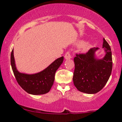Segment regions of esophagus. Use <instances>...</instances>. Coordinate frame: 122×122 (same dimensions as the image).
<instances>
[{
	"label": "esophagus",
	"instance_id": "1",
	"mask_svg": "<svg viewBox=\"0 0 122 122\" xmlns=\"http://www.w3.org/2000/svg\"><path fill=\"white\" fill-rule=\"evenodd\" d=\"M64 57H65V59H70V58H72V56H71V54L69 51H67V52L65 53Z\"/></svg>",
	"mask_w": 122,
	"mask_h": 122
}]
</instances>
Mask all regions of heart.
I'll return each instance as SVG.
<instances>
[{
	"mask_svg": "<svg viewBox=\"0 0 122 122\" xmlns=\"http://www.w3.org/2000/svg\"><path fill=\"white\" fill-rule=\"evenodd\" d=\"M84 44V41H81V42H79V45L80 46L83 45ZM90 46H90V45H89V44H88V43H85V44L84 46H82V51H86V50H88V49H89Z\"/></svg>",
	"mask_w": 122,
	"mask_h": 122,
	"instance_id": "b5f03b06",
	"label": "heart"
}]
</instances>
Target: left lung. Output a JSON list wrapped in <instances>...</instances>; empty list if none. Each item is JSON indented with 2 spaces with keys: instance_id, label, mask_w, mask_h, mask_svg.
<instances>
[{
  "instance_id": "1",
  "label": "left lung",
  "mask_w": 122,
  "mask_h": 122,
  "mask_svg": "<svg viewBox=\"0 0 122 122\" xmlns=\"http://www.w3.org/2000/svg\"><path fill=\"white\" fill-rule=\"evenodd\" d=\"M103 47L106 54L101 60L95 57L98 47L90 49L86 53L76 54L73 81L79 91L96 93L103 89L108 80L112 69V59L111 47L104 38Z\"/></svg>"
}]
</instances>
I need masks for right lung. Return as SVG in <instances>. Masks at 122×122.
Returning a JSON list of instances; mask_svg holds the SVG:
<instances>
[{
	"label": "right lung",
	"mask_w": 122,
	"mask_h": 122,
	"mask_svg": "<svg viewBox=\"0 0 122 122\" xmlns=\"http://www.w3.org/2000/svg\"><path fill=\"white\" fill-rule=\"evenodd\" d=\"M64 61V57L56 60L42 72L33 75L22 73L16 69L14 50L11 53V65L18 83L23 89L31 95H43L49 92L54 83L56 72Z\"/></svg>",
	"instance_id": "right-lung-1"
}]
</instances>
